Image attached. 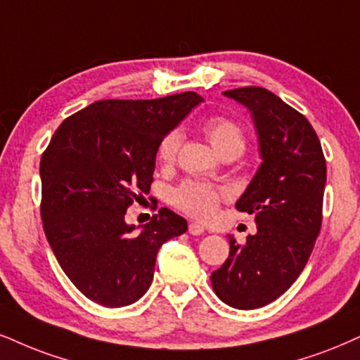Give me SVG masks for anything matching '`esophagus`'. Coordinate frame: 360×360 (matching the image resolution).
<instances>
[{"mask_svg":"<svg viewBox=\"0 0 360 360\" xmlns=\"http://www.w3.org/2000/svg\"><path fill=\"white\" fill-rule=\"evenodd\" d=\"M203 232H205L203 225L197 224V221H192V224H188V233L190 235H202Z\"/></svg>","mask_w":360,"mask_h":360,"instance_id":"esophagus-1","label":"esophagus"}]
</instances>
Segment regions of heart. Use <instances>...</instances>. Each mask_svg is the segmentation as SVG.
Listing matches in <instances>:
<instances>
[{
	"mask_svg": "<svg viewBox=\"0 0 360 360\" xmlns=\"http://www.w3.org/2000/svg\"><path fill=\"white\" fill-rule=\"evenodd\" d=\"M203 131L221 157H240L245 150L247 136L237 122L224 115H214L203 122ZM181 143V131L170 130L158 141L157 158L163 165L175 162ZM225 193L219 187L197 180H187L173 190L172 203L180 212L193 219L208 221L217 215V208L224 200Z\"/></svg>",
	"mask_w": 360,
	"mask_h": 360,
	"instance_id": "obj_1",
	"label": "heart"
}]
</instances>
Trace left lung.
Here are the masks:
<instances>
[{
	"label": "left lung",
	"mask_w": 360,
	"mask_h": 360,
	"mask_svg": "<svg viewBox=\"0 0 360 360\" xmlns=\"http://www.w3.org/2000/svg\"><path fill=\"white\" fill-rule=\"evenodd\" d=\"M254 118L262 163L235 203L254 215L257 233L240 245L229 238V259L212 274L214 292L230 307L250 310L278 299L307 264L322 225L327 167L309 120L272 91H224Z\"/></svg>",
	"instance_id": "1"
}]
</instances>
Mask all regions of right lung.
I'll return each mask as SVG.
<instances>
[{"instance_id": "add662e5", "label": "right lung", "mask_w": 360, "mask_h": 360, "mask_svg": "<svg viewBox=\"0 0 360 360\" xmlns=\"http://www.w3.org/2000/svg\"><path fill=\"white\" fill-rule=\"evenodd\" d=\"M200 101L195 91L95 101L66 118L43 152L44 235L66 277L93 302H136L153 281L158 248L187 232V220L168 208L140 233L125 214L150 192L158 141Z\"/></svg>"}]
</instances>
